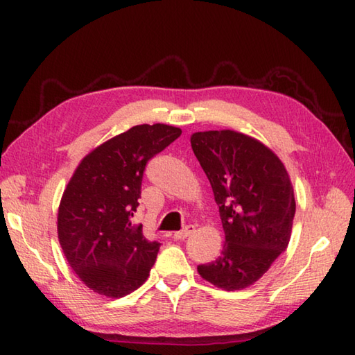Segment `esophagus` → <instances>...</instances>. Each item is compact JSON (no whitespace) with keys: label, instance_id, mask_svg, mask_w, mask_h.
I'll return each mask as SVG.
<instances>
[{"label":"esophagus","instance_id":"34e87169","mask_svg":"<svg viewBox=\"0 0 355 355\" xmlns=\"http://www.w3.org/2000/svg\"><path fill=\"white\" fill-rule=\"evenodd\" d=\"M192 233H195V227H193V225H187V227H184L183 230L175 232V235H173V238L183 241V239H186L187 236H191Z\"/></svg>","mask_w":355,"mask_h":355}]
</instances>
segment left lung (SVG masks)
I'll use <instances>...</instances> for the list:
<instances>
[{"label":"left lung","mask_w":355,"mask_h":355,"mask_svg":"<svg viewBox=\"0 0 355 355\" xmlns=\"http://www.w3.org/2000/svg\"><path fill=\"white\" fill-rule=\"evenodd\" d=\"M191 145L212 186L225 235L221 254L197 270L218 288L244 290L290 243L296 214L290 175L273 150L243 132H193Z\"/></svg>","instance_id":"left-lung-1"}]
</instances>
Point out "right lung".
<instances>
[{"mask_svg":"<svg viewBox=\"0 0 355 355\" xmlns=\"http://www.w3.org/2000/svg\"><path fill=\"white\" fill-rule=\"evenodd\" d=\"M182 130L137 125L82 158L62 193L58 238L74 273L89 290L123 297L149 276L160 243L134 224L146 163L180 137Z\"/></svg>","mask_w":355,"mask_h":355,"instance_id":"1","label":"right lung"}]
</instances>
